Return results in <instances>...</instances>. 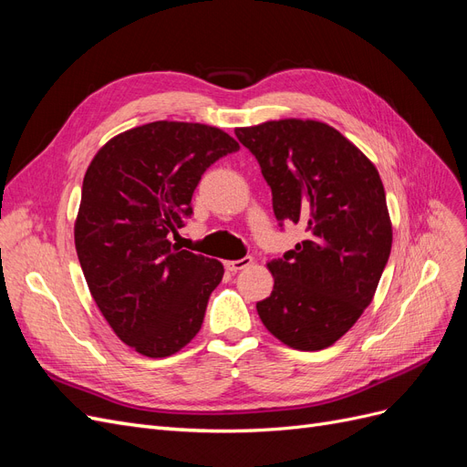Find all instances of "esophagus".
<instances>
[{
  "label": "esophagus",
  "mask_w": 467,
  "mask_h": 467,
  "mask_svg": "<svg viewBox=\"0 0 467 467\" xmlns=\"http://www.w3.org/2000/svg\"><path fill=\"white\" fill-rule=\"evenodd\" d=\"M251 265H253V257H244V259H237V261H228V263H225V268H228V271H232V273H239V271H244V268H247Z\"/></svg>",
  "instance_id": "34e87169"
}]
</instances>
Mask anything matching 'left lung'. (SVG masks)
Masks as SVG:
<instances>
[{
    "label": "left lung",
    "instance_id": "left-lung-1",
    "mask_svg": "<svg viewBox=\"0 0 467 467\" xmlns=\"http://www.w3.org/2000/svg\"><path fill=\"white\" fill-rule=\"evenodd\" d=\"M273 191L280 223L307 237L266 263L275 286L257 302L280 343L321 350L370 306L391 251V220L376 165L333 126L282 119L235 129Z\"/></svg>",
    "mask_w": 467,
    "mask_h": 467
}]
</instances>
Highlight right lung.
Segmentation results:
<instances>
[{
  "label": "right lung",
  "instance_id": "1",
  "mask_svg": "<svg viewBox=\"0 0 467 467\" xmlns=\"http://www.w3.org/2000/svg\"><path fill=\"white\" fill-rule=\"evenodd\" d=\"M237 150L216 126L158 120L110 138L88 167L78 259L110 329L140 355L171 357L201 331L223 265L169 237L192 214L202 173Z\"/></svg>",
  "mask_w": 467,
  "mask_h": 467
}]
</instances>
